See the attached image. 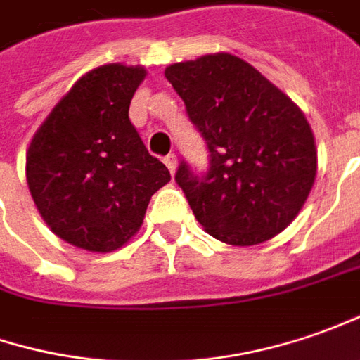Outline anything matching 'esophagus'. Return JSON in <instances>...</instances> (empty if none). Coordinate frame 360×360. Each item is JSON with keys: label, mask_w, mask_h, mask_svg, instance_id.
<instances>
[{"label": "esophagus", "mask_w": 360, "mask_h": 360, "mask_svg": "<svg viewBox=\"0 0 360 360\" xmlns=\"http://www.w3.org/2000/svg\"><path fill=\"white\" fill-rule=\"evenodd\" d=\"M163 161H165V165H167V169L171 171V175H173V173H175V169H177V155H175V153H169Z\"/></svg>", "instance_id": "esophagus-1"}]
</instances>
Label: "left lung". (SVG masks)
Wrapping results in <instances>:
<instances>
[{"label":"left lung","instance_id":"left-lung-1","mask_svg":"<svg viewBox=\"0 0 360 360\" xmlns=\"http://www.w3.org/2000/svg\"><path fill=\"white\" fill-rule=\"evenodd\" d=\"M165 77L207 143L205 175L185 161L175 173L205 231L249 247L289 227L316 175L315 137L303 111L231 53L173 63Z\"/></svg>","mask_w":360,"mask_h":360}]
</instances>
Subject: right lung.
Returning a JSON list of instances; mask_svg holds the SVG:
<instances>
[{
    "label": "right lung",
    "mask_w": 360,
    "mask_h": 360,
    "mask_svg": "<svg viewBox=\"0 0 360 360\" xmlns=\"http://www.w3.org/2000/svg\"><path fill=\"white\" fill-rule=\"evenodd\" d=\"M147 71L107 63L63 95L33 135L27 187L59 239L94 253L123 247L139 231L149 199L171 181L129 121Z\"/></svg>",
    "instance_id": "add662e5"
}]
</instances>
